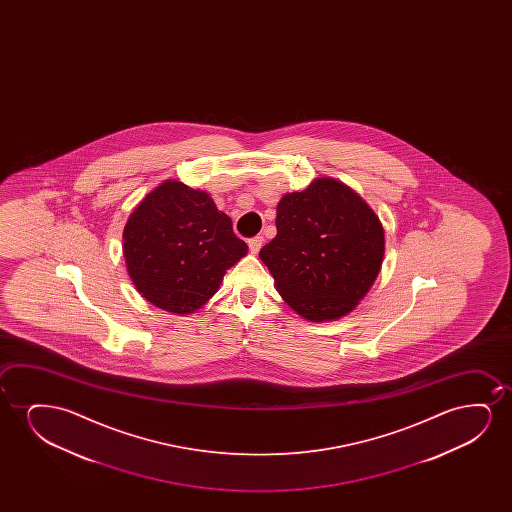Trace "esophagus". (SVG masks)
<instances>
[{
  "label": "esophagus",
  "instance_id": "1",
  "mask_svg": "<svg viewBox=\"0 0 512 512\" xmlns=\"http://www.w3.org/2000/svg\"><path fill=\"white\" fill-rule=\"evenodd\" d=\"M262 245H264V238H262V236H255V238L248 241V246H250V252L252 253H259Z\"/></svg>",
  "mask_w": 512,
  "mask_h": 512
}]
</instances>
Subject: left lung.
Listing matches in <instances>:
<instances>
[{"instance_id": "8db88e82", "label": "left lung", "mask_w": 512, "mask_h": 512, "mask_svg": "<svg viewBox=\"0 0 512 512\" xmlns=\"http://www.w3.org/2000/svg\"><path fill=\"white\" fill-rule=\"evenodd\" d=\"M276 211L278 234L259 255L281 297L311 322L350 313L378 278L385 255L376 213L332 178L281 197Z\"/></svg>"}]
</instances>
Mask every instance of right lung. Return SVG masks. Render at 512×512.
<instances>
[{
    "mask_svg": "<svg viewBox=\"0 0 512 512\" xmlns=\"http://www.w3.org/2000/svg\"><path fill=\"white\" fill-rule=\"evenodd\" d=\"M124 257L134 287L148 302L185 315L215 295L225 271L248 252L206 192L161 183L124 227Z\"/></svg>",
    "mask_w": 512,
    "mask_h": 512,
    "instance_id": "1",
    "label": "right lung"
}]
</instances>
